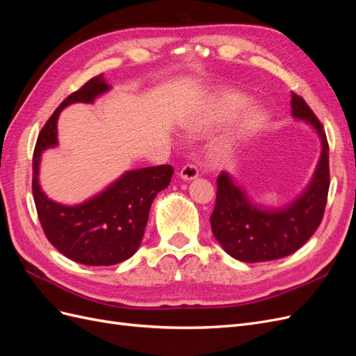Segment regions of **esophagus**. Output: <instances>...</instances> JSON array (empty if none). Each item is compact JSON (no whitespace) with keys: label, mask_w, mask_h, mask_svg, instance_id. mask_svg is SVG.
<instances>
[{"label":"esophagus","mask_w":356,"mask_h":356,"mask_svg":"<svg viewBox=\"0 0 356 356\" xmlns=\"http://www.w3.org/2000/svg\"><path fill=\"white\" fill-rule=\"evenodd\" d=\"M179 177H181L182 179H186V181L196 179V178L199 177V169H197L196 165L188 163V165H186L184 168H182V169L179 170Z\"/></svg>","instance_id":"1"}]
</instances>
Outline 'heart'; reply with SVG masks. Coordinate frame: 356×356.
<instances>
[{
	"label": "heart",
	"instance_id": "heart-1",
	"mask_svg": "<svg viewBox=\"0 0 356 356\" xmlns=\"http://www.w3.org/2000/svg\"><path fill=\"white\" fill-rule=\"evenodd\" d=\"M250 104V96L239 90H217L191 110L186 127L190 134L204 135L230 123L215 149L222 157H232L245 143L260 134L267 123L263 106Z\"/></svg>",
	"mask_w": 356,
	"mask_h": 356
}]
</instances>
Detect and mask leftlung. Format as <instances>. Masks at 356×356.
I'll list each match as a JSON object with an SVG mask.
<instances>
[{
  "label": "left lung",
  "instance_id": "1",
  "mask_svg": "<svg viewBox=\"0 0 356 356\" xmlns=\"http://www.w3.org/2000/svg\"><path fill=\"white\" fill-rule=\"evenodd\" d=\"M291 114L315 129L322 152L305 191L286 207L264 209L246 196L227 172L217 179V202L211 215L215 239L233 258L260 263L284 258L303 246L324 217L330 188L328 141L324 127L301 96L293 93Z\"/></svg>",
  "mask_w": 356,
  "mask_h": 356
}]
</instances>
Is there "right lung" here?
Returning a JSON list of instances; mask_svg holds the SVG:
<instances>
[{
	"mask_svg": "<svg viewBox=\"0 0 356 356\" xmlns=\"http://www.w3.org/2000/svg\"><path fill=\"white\" fill-rule=\"evenodd\" d=\"M108 90L101 74L71 93L42 126L32 157V195L46 238L60 254L86 266H113L136 252L152 203L174 174L170 165L129 170L96 196L74 207L44 195L38 182L40 161L44 149L58 145L60 111L75 102L92 104Z\"/></svg>",
	"mask_w": 356,
	"mask_h": 356,
	"instance_id": "add662e5",
	"label": "right lung"
}]
</instances>
